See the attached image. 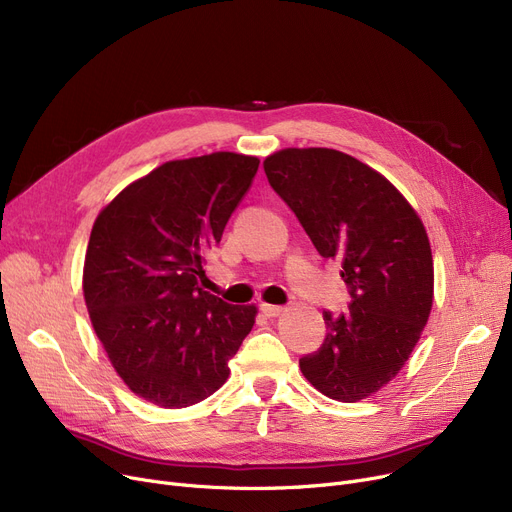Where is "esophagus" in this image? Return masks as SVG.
<instances>
[{
	"label": "esophagus",
	"instance_id": "34e87169",
	"mask_svg": "<svg viewBox=\"0 0 512 512\" xmlns=\"http://www.w3.org/2000/svg\"><path fill=\"white\" fill-rule=\"evenodd\" d=\"M261 311H263L267 317H280L286 309L280 307V305H267V303H263V305H261Z\"/></svg>",
	"mask_w": 512,
	"mask_h": 512
}]
</instances>
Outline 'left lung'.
<instances>
[{
	"label": "left lung",
	"instance_id": "1",
	"mask_svg": "<svg viewBox=\"0 0 512 512\" xmlns=\"http://www.w3.org/2000/svg\"><path fill=\"white\" fill-rule=\"evenodd\" d=\"M321 257L342 263L353 303L319 351L299 361L309 384L340 402L382 390L409 361L434 303V259L411 203L380 172L336 149L288 147L263 161Z\"/></svg>",
	"mask_w": 512,
	"mask_h": 512
}]
</instances>
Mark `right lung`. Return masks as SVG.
I'll return each instance as SVG.
<instances>
[{
	"instance_id": "obj_1",
	"label": "right lung",
	"mask_w": 512,
	"mask_h": 512,
	"mask_svg": "<svg viewBox=\"0 0 512 512\" xmlns=\"http://www.w3.org/2000/svg\"><path fill=\"white\" fill-rule=\"evenodd\" d=\"M257 168V157L232 151L166 161L93 224L83 267L93 330L120 380L157 407L220 390L255 324V305H228L199 278Z\"/></svg>"
}]
</instances>
